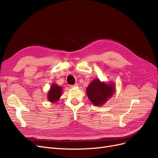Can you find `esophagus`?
<instances>
[{"label": "esophagus", "mask_w": 158, "mask_h": 158, "mask_svg": "<svg viewBox=\"0 0 158 158\" xmlns=\"http://www.w3.org/2000/svg\"><path fill=\"white\" fill-rule=\"evenodd\" d=\"M78 84L76 83L73 85H71V88H75V87H78Z\"/></svg>", "instance_id": "34e87169"}]
</instances>
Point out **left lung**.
<instances>
[{
	"label": "left lung",
	"instance_id": "left-lung-1",
	"mask_svg": "<svg viewBox=\"0 0 158 158\" xmlns=\"http://www.w3.org/2000/svg\"><path fill=\"white\" fill-rule=\"evenodd\" d=\"M115 85L113 82H101L99 78L94 79L86 88L88 98L95 106H102L112 98L115 92Z\"/></svg>",
	"mask_w": 158,
	"mask_h": 158
}]
</instances>
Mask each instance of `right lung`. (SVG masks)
Returning a JSON list of instances; mask_svg holds the SVG:
<instances>
[{
	"mask_svg": "<svg viewBox=\"0 0 158 158\" xmlns=\"http://www.w3.org/2000/svg\"><path fill=\"white\" fill-rule=\"evenodd\" d=\"M62 92H63V87L59 86L55 83H52L47 94V99L51 103L58 102L61 96Z\"/></svg>",
	"mask_w": 158,
	"mask_h": 158,
	"instance_id": "1",
	"label": "right lung"
}]
</instances>
